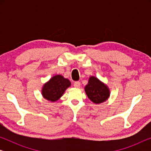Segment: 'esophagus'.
Segmentation results:
<instances>
[{
	"mask_svg": "<svg viewBox=\"0 0 151 151\" xmlns=\"http://www.w3.org/2000/svg\"><path fill=\"white\" fill-rule=\"evenodd\" d=\"M73 86H75L76 88H80V82L79 81L75 82H74Z\"/></svg>",
	"mask_w": 151,
	"mask_h": 151,
	"instance_id": "obj_1",
	"label": "esophagus"
}]
</instances>
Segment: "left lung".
<instances>
[{"mask_svg": "<svg viewBox=\"0 0 151 151\" xmlns=\"http://www.w3.org/2000/svg\"><path fill=\"white\" fill-rule=\"evenodd\" d=\"M84 91L89 100L95 104H101L110 97V90L108 86L95 76L89 78Z\"/></svg>", "mask_w": 151, "mask_h": 151, "instance_id": "1", "label": "left lung"}]
</instances>
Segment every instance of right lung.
<instances>
[{
    "label": "right lung",
    "mask_w": 151,
    "mask_h": 151,
    "mask_svg": "<svg viewBox=\"0 0 151 151\" xmlns=\"http://www.w3.org/2000/svg\"><path fill=\"white\" fill-rule=\"evenodd\" d=\"M70 86L69 80L62 75H55L43 85L41 93L47 100L54 102L63 96L66 89Z\"/></svg>",
    "instance_id": "right-lung-1"
}]
</instances>
